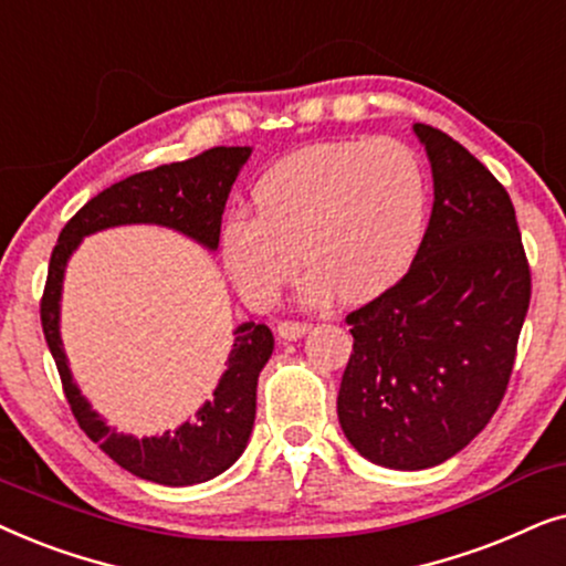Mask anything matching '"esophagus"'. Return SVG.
<instances>
[{"label": "esophagus", "instance_id": "1", "mask_svg": "<svg viewBox=\"0 0 566 566\" xmlns=\"http://www.w3.org/2000/svg\"><path fill=\"white\" fill-rule=\"evenodd\" d=\"M311 326L307 323H295V321H282L276 326V334L279 338H284V342H297V338H303Z\"/></svg>", "mask_w": 566, "mask_h": 566}]
</instances>
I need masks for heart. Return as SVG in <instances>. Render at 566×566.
I'll list each match as a JSON object with an SVG mask.
<instances>
[{
  "mask_svg": "<svg viewBox=\"0 0 566 566\" xmlns=\"http://www.w3.org/2000/svg\"><path fill=\"white\" fill-rule=\"evenodd\" d=\"M255 212L222 222L220 251L238 290L271 305L311 266L305 295L367 303L396 287L427 230L429 188L396 139H338L276 160L253 188ZM304 259L300 260L298 255Z\"/></svg>",
  "mask_w": 566,
  "mask_h": 566,
  "instance_id": "obj_1",
  "label": "heart"
}]
</instances>
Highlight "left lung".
Segmentation results:
<instances>
[{
    "label": "left lung",
    "instance_id": "left-lung-1",
    "mask_svg": "<svg viewBox=\"0 0 566 566\" xmlns=\"http://www.w3.org/2000/svg\"><path fill=\"white\" fill-rule=\"evenodd\" d=\"M432 168V214L396 287L346 315L352 357L338 424L367 461L446 463L494 417L531 303L515 207L463 145L411 126Z\"/></svg>",
    "mask_w": 566,
    "mask_h": 566
}]
</instances>
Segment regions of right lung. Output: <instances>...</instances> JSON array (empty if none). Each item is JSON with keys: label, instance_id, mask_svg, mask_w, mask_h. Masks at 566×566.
Returning a JSON list of instances; mask_svg holds the SVG:
<instances>
[{"label": "right lung", "instance_id": "add662e5", "mask_svg": "<svg viewBox=\"0 0 566 566\" xmlns=\"http://www.w3.org/2000/svg\"><path fill=\"white\" fill-rule=\"evenodd\" d=\"M253 147H212L184 163L137 172L118 180L90 199L64 224L51 253L46 292L41 303L43 336L62 375L74 419L97 442L111 461L134 476L163 486H193L220 476L243 455L255 421V386L274 352V334L263 323L245 321L232 331V349L212 398L176 429L163 434L134 437L111 427L82 396L62 342V292L70 259L80 243L95 232L126 224H157L176 230L205 251L220 245L222 212L238 172Z\"/></svg>", "mask_w": 566, "mask_h": 566}]
</instances>
